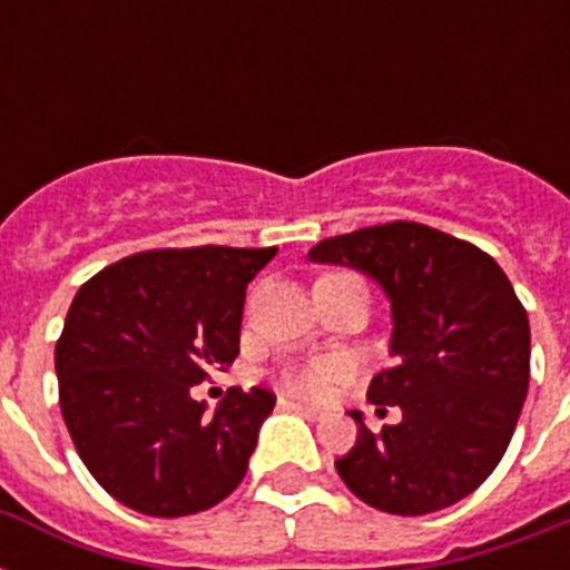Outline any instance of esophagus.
Returning a JSON list of instances; mask_svg holds the SVG:
<instances>
[{
  "label": "esophagus",
  "mask_w": 570,
  "mask_h": 570,
  "mask_svg": "<svg viewBox=\"0 0 570 570\" xmlns=\"http://www.w3.org/2000/svg\"><path fill=\"white\" fill-rule=\"evenodd\" d=\"M286 411H295V414L307 416V420H322V411L320 407H311V405H302V402H281Z\"/></svg>",
  "instance_id": "esophagus-1"
}]
</instances>
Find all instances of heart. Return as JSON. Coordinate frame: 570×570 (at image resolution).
Listing matches in <instances>:
<instances>
[{
    "instance_id": "heart-1",
    "label": "heart",
    "mask_w": 570,
    "mask_h": 570,
    "mask_svg": "<svg viewBox=\"0 0 570 570\" xmlns=\"http://www.w3.org/2000/svg\"><path fill=\"white\" fill-rule=\"evenodd\" d=\"M340 379V366L334 361H313L286 375V387L302 396H325L334 381Z\"/></svg>"
}]
</instances>
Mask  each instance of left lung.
Listing matches in <instances>:
<instances>
[{"label": "left lung", "mask_w": 570, "mask_h": 570, "mask_svg": "<svg viewBox=\"0 0 570 570\" xmlns=\"http://www.w3.org/2000/svg\"><path fill=\"white\" fill-rule=\"evenodd\" d=\"M313 263L364 272L393 313L396 366L366 390L402 420L370 432L334 461L348 491L390 514L459 503L503 459L530 387V320L485 250L416 222H390L322 239ZM387 414V407H381Z\"/></svg>", "instance_id": "obj_1"}]
</instances>
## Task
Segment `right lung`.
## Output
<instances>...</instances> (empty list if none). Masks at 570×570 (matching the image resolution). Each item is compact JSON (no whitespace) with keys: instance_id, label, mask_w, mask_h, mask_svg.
<instances>
[{"instance_id":"right-lung-1","label":"right lung","mask_w":570,"mask_h":570,"mask_svg":"<svg viewBox=\"0 0 570 570\" xmlns=\"http://www.w3.org/2000/svg\"><path fill=\"white\" fill-rule=\"evenodd\" d=\"M275 254L141 250L79 286L56 343L58 402L79 459L118 503L183 518L236 491L275 393L230 387L206 416L191 387L236 361L245 289Z\"/></svg>"}]
</instances>
